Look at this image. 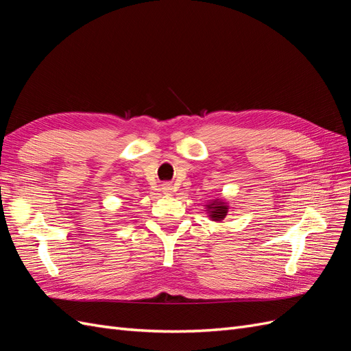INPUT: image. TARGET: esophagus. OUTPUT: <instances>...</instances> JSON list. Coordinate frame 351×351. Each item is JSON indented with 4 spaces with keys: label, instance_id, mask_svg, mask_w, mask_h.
Returning <instances> with one entry per match:
<instances>
[{
    "label": "esophagus",
    "instance_id": "obj_1",
    "mask_svg": "<svg viewBox=\"0 0 351 351\" xmlns=\"http://www.w3.org/2000/svg\"><path fill=\"white\" fill-rule=\"evenodd\" d=\"M161 189L165 195H171L174 192V186L171 183H164Z\"/></svg>",
    "mask_w": 351,
    "mask_h": 351
}]
</instances>
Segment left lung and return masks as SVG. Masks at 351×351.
<instances>
[{
  "instance_id": "obj_1",
  "label": "left lung",
  "mask_w": 351,
  "mask_h": 351,
  "mask_svg": "<svg viewBox=\"0 0 351 351\" xmlns=\"http://www.w3.org/2000/svg\"><path fill=\"white\" fill-rule=\"evenodd\" d=\"M208 210H209V217L214 219V221H221L224 219L227 212H228V206L226 204H222V202H217V204H210L208 205Z\"/></svg>"
}]
</instances>
